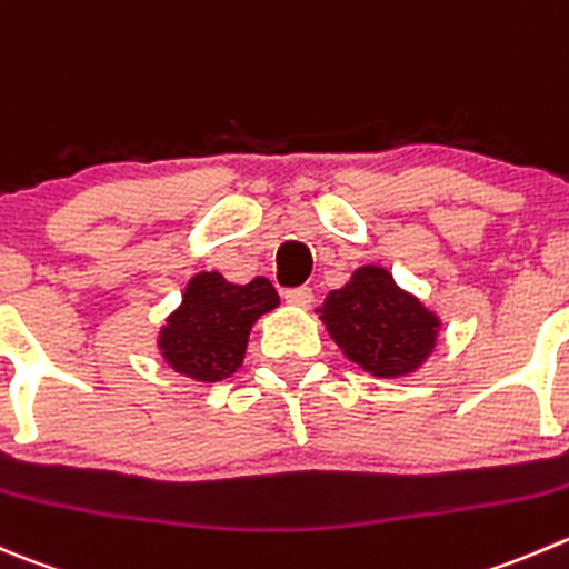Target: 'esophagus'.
<instances>
[{
	"label": "esophagus",
	"mask_w": 569,
	"mask_h": 569,
	"mask_svg": "<svg viewBox=\"0 0 569 569\" xmlns=\"http://www.w3.org/2000/svg\"><path fill=\"white\" fill-rule=\"evenodd\" d=\"M286 302L295 308H308L313 302V291L308 289V286H300V289H289L286 291Z\"/></svg>",
	"instance_id": "obj_1"
}]
</instances>
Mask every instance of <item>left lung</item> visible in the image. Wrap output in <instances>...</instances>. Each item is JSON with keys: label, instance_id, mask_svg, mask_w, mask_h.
<instances>
[{"label": "left lung", "instance_id": "obj_1", "mask_svg": "<svg viewBox=\"0 0 569 569\" xmlns=\"http://www.w3.org/2000/svg\"><path fill=\"white\" fill-rule=\"evenodd\" d=\"M347 361L372 378H406L433 356L442 319L417 295L400 289L389 269L358 267L317 308Z\"/></svg>", "mask_w": 569, "mask_h": 569}]
</instances>
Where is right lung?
I'll use <instances>...</instances> for the list:
<instances>
[{
    "mask_svg": "<svg viewBox=\"0 0 569 569\" xmlns=\"http://www.w3.org/2000/svg\"><path fill=\"white\" fill-rule=\"evenodd\" d=\"M278 306L280 297L267 278L230 283L219 272H197L158 330V350L183 378L217 383L244 363L252 325Z\"/></svg>",
    "mask_w": 569,
    "mask_h": 569,
    "instance_id": "obj_1",
    "label": "right lung"
}]
</instances>
